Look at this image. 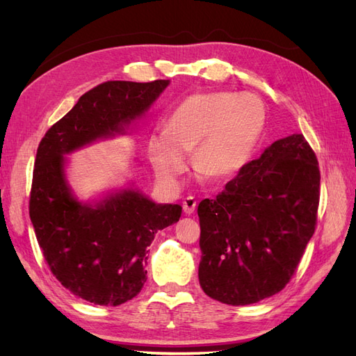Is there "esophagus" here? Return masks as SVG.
<instances>
[{"mask_svg":"<svg viewBox=\"0 0 356 356\" xmlns=\"http://www.w3.org/2000/svg\"><path fill=\"white\" fill-rule=\"evenodd\" d=\"M196 204H197V202H196V199L193 197V196H188V197H186L184 200H182V209H184V212L186 213H193L195 212V209H196Z\"/></svg>","mask_w":356,"mask_h":356,"instance_id":"34e87169","label":"esophagus"}]
</instances>
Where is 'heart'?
Returning <instances> with one entry per match:
<instances>
[{
  "instance_id": "obj_1",
  "label": "heart",
  "mask_w": 356,
  "mask_h": 356,
  "mask_svg": "<svg viewBox=\"0 0 356 356\" xmlns=\"http://www.w3.org/2000/svg\"><path fill=\"white\" fill-rule=\"evenodd\" d=\"M267 122L264 102L252 93L196 92L170 113L166 131L152 135L148 154L157 177L175 182L195 147L196 168L212 179H229L248 163Z\"/></svg>"
}]
</instances>
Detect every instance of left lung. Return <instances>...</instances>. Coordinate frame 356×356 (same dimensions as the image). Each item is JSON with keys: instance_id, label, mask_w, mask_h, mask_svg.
<instances>
[{"instance_id": "left-lung-1", "label": "left lung", "mask_w": 356, "mask_h": 356, "mask_svg": "<svg viewBox=\"0 0 356 356\" xmlns=\"http://www.w3.org/2000/svg\"><path fill=\"white\" fill-rule=\"evenodd\" d=\"M318 159L291 135L246 163L215 199L199 203V282L232 306L272 297L293 279L315 233L321 195Z\"/></svg>"}]
</instances>
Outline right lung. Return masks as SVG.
<instances>
[{
    "label": "right lung",
    "mask_w": 356,
    "mask_h": 356,
    "mask_svg": "<svg viewBox=\"0 0 356 356\" xmlns=\"http://www.w3.org/2000/svg\"><path fill=\"white\" fill-rule=\"evenodd\" d=\"M169 80H110L86 92L53 124L37 149L29 217L53 276L89 303L118 306L139 294L147 281V246L159 230L179 220V204H156L124 190L96 207L72 197L63 154L122 131L141 117Z\"/></svg>",
    "instance_id": "obj_1"
}]
</instances>
